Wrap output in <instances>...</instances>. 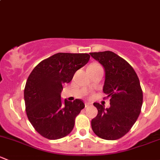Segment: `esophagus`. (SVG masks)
Masks as SVG:
<instances>
[{
	"instance_id": "esophagus-1",
	"label": "esophagus",
	"mask_w": 160,
	"mask_h": 160,
	"mask_svg": "<svg viewBox=\"0 0 160 160\" xmlns=\"http://www.w3.org/2000/svg\"><path fill=\"white\" fill-rule=\"evenodd\" d=\"M90 106H91V104H90L89 102H86V103H85V107L88 108V107H90Z\"/></svg>"
}]
</instances>
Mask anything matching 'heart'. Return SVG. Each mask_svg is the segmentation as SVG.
Listing matches in <instances>:
<instances>
[{
    "instance_id": "obj_1",
    "label": "heart",
    "mask_w": 160,
    "mask_h": 160,
    "mask_svg": "<svg viewBox=\"0 0 160 160\" xmlns=\"http://www.w3.org/2000/svg\"><path fill=\"white\" fill-rule=\"evenodd\" d=\"M92 66H97V65H96V64H92V65H90V67H92Z\"/></svg>"
}]
</instances>
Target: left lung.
<instances>
[{
    "label": "left lung",
    "instance_id": "8db88e82",
    "mask_svg": "<svg viewBox=\"0 0 160 160\" xmlns=\"http://www.w3.org/2000/svg\"><path fill=\"white\" fill-rule=\"evenodd\" d=\"M105 71L103 91L110 98V108L93 103L98 115L92 119L93 132L106 140H116L129 132L139 116L143 94L136 72L132 66L111 51L90 52Z\"/></svg>",
    "mask_w": 160,
    "mask_h": 160
}]
</instances>
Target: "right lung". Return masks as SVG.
I'll return each instance as SVG.
<instances>
[{"label": "right lung", "instance_id": "add662e5", "mask_svg": "<svg viewBox=\"0 0 160 160\" xmlns=\"http://www.w3.org/2000/svg\"><path fill=\"white\" fill-rule=\"evenodd\" d=\"M90 59L88 53L59 52L40 62L28 77L25 90L28 118L42 136L55 140L72 132L75 118L85 105L83 101H62V85Z\"/></svg>", "mask_w": 160, "mask_h": 160}]
</instances>
